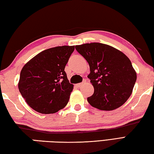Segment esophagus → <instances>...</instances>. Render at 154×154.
I'll return each instance as SVG.
<instances>
[{"label":"esophagus","instance_id":"obj_1","mask_svg":"<svg viewBox=\"0 0 154 154\" xmlns=\"http://www.w3.org/2000/svg\"><path fill=\"white\" fill-rule=\"evenodd\" d=\"M84 83H85V82H81V83H79V84H77V85H76V86L77 87H78V88H80V87H81V86H82L83 85H84Z\"/></svg>","mask_w":154,"mask_h":154}]
</instances>
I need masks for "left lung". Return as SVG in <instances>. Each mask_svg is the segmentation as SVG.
I'll use <instances>...</instances> for the list:
<instances>
[{
    "label": "left lung",
    "mask_w": 154,
    "mask_h": 154,
    "mask_svg": "<svg viewBox=\"0 0 154 154\" xmlns=\"http://www.w3.org/2000/svg\"><path fill=\"white\" fill-rule=\"evenodd\" d=\"M90 66L88 78L94 91L87 98L92 106L102 111H112L131 96L137 74L125 54L117 49L100 43L76 45Z\"/></svg>",
    "instance_id": "8db88e82"
}]
</instances>
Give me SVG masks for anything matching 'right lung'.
I'll return each mask as SVG.
<instances>
[{
  "label": "right lung",
  "mask_w": 154,
  "mask_h": 154,
  "mask_svg": "<svg viewBox=\"0 0 154 154\" xmlns=\"http://www.w3.org/2000/svg\"><path fill=\"white\" fill-rule=\"evenodd\" d=\"M74 46H58L36 55L23 66L18 83L19 92L37 112L51 114L68 104L74 85L64 71Z\"/></svg>",
  "instance_id": "1"
}]
</instances>
